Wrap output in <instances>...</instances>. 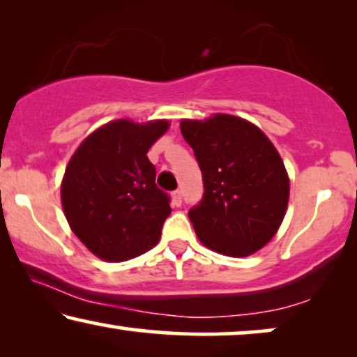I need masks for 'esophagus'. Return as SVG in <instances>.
I'll return each instance as SVG.
<instances>
[{
  "mask_svg": "<svg viewBox=\"0 0 357 357\" xmlns=\"http://www.w3.org/2000/svg\"><path fill=\"white\" fill-rule=\"evenodd\" d=\"M172 203L174 206H180V204H182V190H175V192H172Z\"/></svg>",
  "mask_w": 357,
  "mask_h": 357,
  "instance_id": "1",
  "label": "esophagus"
}]
</instances>
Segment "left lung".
I'll use <instances>...</instances> for the list:
<instances>
[{
    "instance_id": "8db88e82",
    "label": "left lung",
    "mask_w": 357,
    "mask_h": 357,
    "mask_svg": "<svg viewBox=\"0 0 357 357\" xmlns=\"http://www.w3.org/2000/svg\"><path fill=\"white\" fill-rule=\"evenodd\" d=\"M203 174L202 203L188 211L199 242L226 257H248L276 236L289 202V175L270 138L229 114L180 120Z\"/></svg>"
}]
</instances>
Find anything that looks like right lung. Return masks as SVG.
Segmentation results:
<instances>
[{
  "label": "right lung",
  "mask_w": 357,
  "mask_h": 357,
  "mask_svg": "<svg viewBox=\"0 0 357 357\" xmlns=\"http://www.w3.org/2000/svg\"><path fill=\"white\" fill-rule=\"evenodd\" d=\"M169 120H112L77 146L61 180V206L71 231L104 261H126L158 245L170 214L155 185L148 151Z\"/></svg>",
  "instance_id": "obj_1"
}]
</instances>
